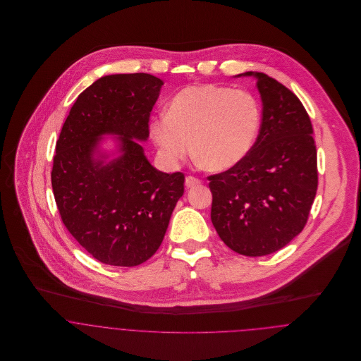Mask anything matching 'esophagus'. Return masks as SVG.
Here are the masks:
<instances>
[{"label":"esophagus","mask_w":361,"mask_h":361,"mask_svg":"<svg viewBox=\"0 0 361 361\" xmlns=\"http://www.w3.org/2000/svg\"><path fill=\"white\" fill-rule=\"evenodd\" d=\"M199 183H200V179H197V178H195V176H186V179H185L186 188H193V186H196V185H199Z\"/></svg>","instance_id":"esophagus-1"}]
</instances>
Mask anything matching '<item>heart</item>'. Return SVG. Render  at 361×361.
<instances>
[{"mask_svg":"<svg viewBox=\"0 0 361 361\" xmlns=\"http://www.w3.org/2000/svg\"><path fill=\"white\" fill-rule=\"evenodd\" d=\"M259 122V106L250 93L199 85L172 97L166 115L152 121L150 135L165 162L173 165L192 149L203 168L219 172L247 155Z\"/></svg>","mask_w":361,"mask_h":361,"instance_id":"obj_1","label":"heart"}]
</instances>
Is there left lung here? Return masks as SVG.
<instances>
[{
	"instance_id": "1",
	"label": "left lung",
	"mask_w": 361,
	"mask_h": 361,
	"mask_svg": "<svg viewBox=\"0 0 361 361\" xmlns=\"http://www.w3.org/2000/svg\"><path fill=\"white\" fill-rule=\"evenodd\" d=\"M242 75L257 79L261 126L239 164L208 176L211 221L229 249L259 257L285 247L306 226L318 186L317 150L296 94L265 73Z\"/></svg>"
}]
</instances>
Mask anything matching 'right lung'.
Listing matches in <instances>:
<instances>
[{"mask_svg": "<svg viewBox=\"0 0 361 361\" xmlns=\"http://www.w3.org/2000/svg\"><path fill=\"white\" fill-rule=\"evenodd\" d=\"M162 80L149 73L108 75L79 94L61 129L51 185L61 219L100 262L135 267L162 243L185 192L182 172L165 173L136 140L149 137ZM103 134H118L121 155L96 157Z\"/></svg>", "mask_w": 361, "mask_h": 361, "instance_id": "right-lung-1", "label": "right lung"}]
</instances>
